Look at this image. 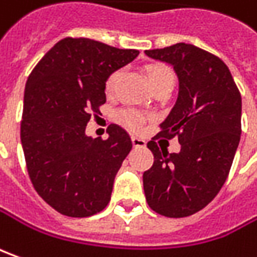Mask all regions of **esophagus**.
<instances>
[{"label":"esophagus","mask_w":257,"mask_h":257,"mask_svg":"<svg viewBox=\"0 0 257 257\" xmlns=\"http://www.w3.org/2000/svg\"><path fill=\"white\" fill-rule=\"evenodd\" d=\"M132 145H134V148H145L146 142L142 138L132 137Z\"/></svg>","instance_id":"esophagus-1"}]
</instances>
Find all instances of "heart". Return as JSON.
Segmentation results:
<instances>
[{"instance_id":"obj_1","label":"heart","mask_w":257,"mask_h":257,"mask_svg":"<svg viewBox=\"0 0 257 257\" xmlns=\"http://www.w3.org/2000/svg\"><path fill=\"white\" fill-rule=\"evenodd\" d=\"M146 78H148V82L151 85L152 91L155 88L164 86V85H173V82H175L173 72L165 65H152V67L148 68ZM116 79H118V72L111 74V76L106 81V91H111L115 82H116ZM120 118L129 128H138V125L142 122V115L134 111H123L120 113Z\"/></svg>"}]
</instances>
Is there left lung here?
<instances>
[{"mask_svg": "<svg viewBox=\"0 0 257 257\" xmlns=\"http://www.w3.org/2000/svg\"><path fill=\"white\" fill-rule=\"evenodd\" d=\"M145 54L178 76V98L159 135L181 144V152L169 154L148 142L155 161L144 172L146 202L162 216H190L213 200L229 175L242 132L240 92L225 62L192 44Z\"/></svg>", "mask_w": 257, "mask_h": 257, "instance_id": "obj_1", "label": "left lung"}]
</instances>
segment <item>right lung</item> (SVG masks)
I'll return each mask as SVG.
<instances>
[{
	"label": "right lung",
	"mask_w": 257,
	"mask_h": 257,
	"mask_svg": "<svg viewBox=\"0 0 257 257\" xmlns=\"http://www.w3.org/2000/svg\"><path fill=\"white\" fill-rule=\"evenodd\" d=\"M139 55L88 38H64L42 57L25 85L21 122L27 169L42 199L71 217L106 208L120 165L132 149L112 123L108 139L85 134L106 102L108 78Z\"/></svg>",
	"instance_id": "right-lung-1"
}]
</instances>
